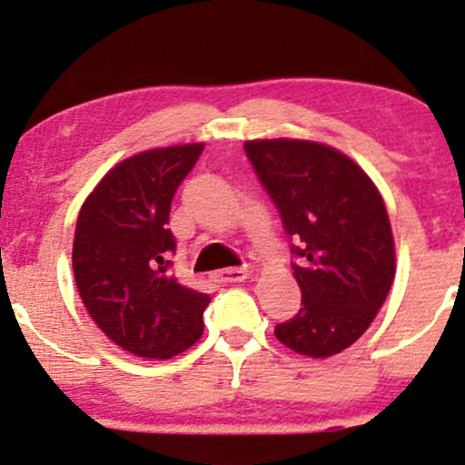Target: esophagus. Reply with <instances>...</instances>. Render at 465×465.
<instances>
[{
	"instance_id": "34e87169",
	"label": "esophagus",
	"mask_w": 465,
	"mask_h": 465,
	"mask_svg": "<svg viewBox=\"0 0 465 465\" xmlns=\"http://www.w3.org/2000/svg\"><path fill=\"white\" fill-rule=\"evenodd\" d=\"M216 278L223 285H227V282H242L247 278V270L245 267H229V270L218 272Z\"/></svg>"
}]
</instances>
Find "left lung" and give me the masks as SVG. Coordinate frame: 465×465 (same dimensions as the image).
<instances>
[{
  "mask_svg": "<svg viewBox=\"0 0 465 465\" xmlns=\"http://www.w3.org/2000/svg\"><path fill=\"white\" fill-rule=\"evenodd\" d=\"M245 153L296 245L301 310L273 334L298 354L350 348L394 281V241L379 189L348 155L310 140H253Z\"/></svg>",
  "mask_w": 465,
  "mask_h": 465,
  "instance_id": "left-lung-1",
  "label": "left lung"
}]
</instances>
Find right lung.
Masks as SVG:
<instances>
[{"label": "right lung", "instance_id": "1", "mask_svg": "<svg viewBox=\"0 0 465 465\" xmlns=\"http://www.w3.org/2000/svg\"><path fill=\"white\" fill-rule=\"evenodd\" d=\"M203 144L151 149L114 167L84 200L73 241L77 292L95 325L144 359H171L203 336L209 298L169 261L171 200Z\"/></svg>", "mask_w": 465, "mask_h": 465}]
</instances>
